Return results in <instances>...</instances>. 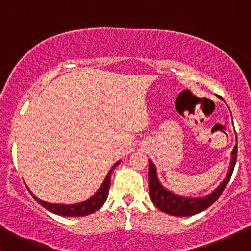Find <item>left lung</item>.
Here are the masks:
<instances>
[{
    "label": "left lung",
    "mask_w": 251,
    "mask_h": 251,
    "mask_svg": "<svg viewBox=\"0 0 251 251\" xmlns=\"http://www.w3.org/2000/svg\"><path fill=\"white\" fill-rule=\"evenodd\" d=\"M236 158H237V144L231 152V160H230L229 171H227L226 179L222 181L220 186L215 189V191H212L210 195L201 196V197H185V196L177 195L164 188L158 179L157 169H155L154 164L149 159V190L151 201L163 212L172 216H178V217L192 216L204 211L218 200L223 190L226 189V184L231 178L232 171H234Z\"/></svg>",
    "instance_id": "1"
}]
</instances>
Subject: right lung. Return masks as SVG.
I'll return each instance as SVG.
<instances>
[{"instance_id":"obj_1","label":"right lung","mask_w":251,"mask_h":251,"mask_svg":"<svg viewBox=\"0 0 251 251\" xmlns=\"http://www.w3.org/2000/svg\"><path fill=\"white\" fill-rule=\"evenodd\" d=\"M120 162H117L112 166L111 170L108 171L107 176L103 179V183L101 184L99 190L92 196L88 200L81 201V203L76 204H53L48 203V201H45L40 200L39 197H36L33 192L28 189V191L30 192V195L33 196L34 200H35L40 205H42L43 208L50 210L53 214L65 216V217H80V216H87L96 212L97 210H99L103 205V203L106 201V198L108 196V190L109 186H111V175L113 172V170Z\"/></svg>"}]
</instances>
